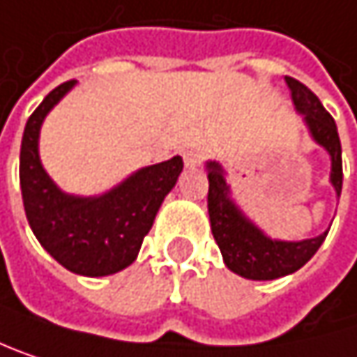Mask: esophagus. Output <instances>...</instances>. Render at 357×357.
I'll list each match as a JSON object with an SVG mask.
<instances>
[{"instance_id": "esophagus-1", "label": "esophagus", "mask_w": 357, "mask_h": 357, "mask_svg": "<svg viewBox=\"0 0 357 357\" xmlns=\"http://www.w3.org/2000/svg\"><path fill=\"white\" fill-rule=\"evenodd\" d=\"M183 160H185V166H187V168H195V166H199V164H202L204 153H202V151H197V149H189V151H185V153H183Z\"/></svg>"}]
</instances>
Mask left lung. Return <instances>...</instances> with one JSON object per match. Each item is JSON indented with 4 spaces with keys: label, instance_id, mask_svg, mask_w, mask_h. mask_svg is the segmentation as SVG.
Segmentation results:
<instances>
[{
    "label": "left lung",
    "instance_id": "obj_1",
    "mask_svg": "<svg viewBox=\"0 0 357 357\" xmlns=\"http://www.w3.org/2000/svg\"><path fill=\"white\" fill-rule=\"evenodd\" d=\"M284 81L291 89L297 114L303 116V124L310 137L331 158L328 181L339 197L343 187V164L337 124L333 116L324 109L320 99L303 83L291 77H284ZM206 172L210 181L208 214L212 235L220 248L225 264L231 272L250 280H274L287 276L303 266L326 239L328 231L301 241H282L268 237L258 225H254V220L245 216V212L233 199V189L227 181L222 164L216 160H208Z\"/></svg>",
    "mask_w": 357,
    "mask_h": 357
}]
</instances>
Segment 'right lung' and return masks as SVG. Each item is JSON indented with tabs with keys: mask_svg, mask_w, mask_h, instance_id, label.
I'll return each mask as SVG.
<instances>
[{
	"mask_svg": "<svg viewBox=\"0 0 357 357\" xmlns=\"http://www.w3.org/2000/svg\"><path fill=\"white\" fill-rule=\"evenodd\" d=\"M77 85L68 81L52 91L31 114L20 145V189L26 220L41 248L81 276H107L130 266L149 233L164 197L183 172V158L139 168L101 195L62 191L39 158L45 116Z\"/></svg>",
	"mask_w": 357,
	"mask_h": 357,
	"instance_id": "1",
	"label": "right lung"
}]
</instances>
